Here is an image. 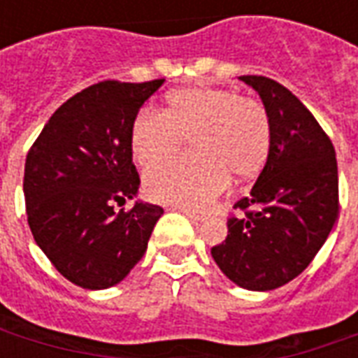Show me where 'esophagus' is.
<instances>
[{
	"label": "esophagus",
	"instance_id": "esophagus-1",
	"mask_svg": "<svg viewBox=\"0 0 358 358\" xmlns=\"http://www.w3.org/2000/svg\"><path fill=\"white\" fill-rule=\"evenodd\" d=\"M182 213H184V215H186V217L189 218V220H192L194 224H199V222H203V220H205V217H203V215H197V213H194V210L182 209Z\"/></svg>",
	"mask_w": 358,
	"mask_h": 358
}]
</instances>
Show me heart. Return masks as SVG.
Returning a JSON list of instances; mask_svg holds the SVG:
<instances>
[{
  "label": "heart",
  "instance_id": "1",
  "mask_svg": "<svg viewBox=\"0 0 358 358\" xmlns=\"http://www.w3.org/2000/svg\"><path fill=\"white\" fill-rule=\"evenodd\" d=\"M166 113L140 110L130 128V151L140 166L170 156L184 137L195 156L165 162L145 172L153 201L203 209L230 184V174L251 178L270 153L268 113L263 103L232 90L184 88L166 97Z\"/></svg>",
  "mask_w": 358,
  "mask_h": 358
}]
</instances>
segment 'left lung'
Here are the masks:
<instances>
[{"label":"left lung","mask_w":358,"mask_h":358,"mask_svg":"<svg viewBox=\"0 0 358 358\" xmlns=\"http://www.w3.org/2000/svg\"><path fill=\"white\" fill-rule=\"evenodd\" d=\"M259 92L272 141L248 197L234 205L228 236L210 249L234 284L266 292L299 276L322 248L339 213L338 161L313 113L266 76H240Z\"/></svg>","instance_id":"obj_1"}]
</instances>
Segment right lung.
Here are the masks:
<instances>
[{
	"label": "right lung",
	"mask_w": 358,
	"mask_h": 358,
	"mask_svg": "<svg viewBox=\"0 0 358 358\" xmlns=\"http://www.w3.org/2000/svg\"><path fill=\"white\" fill-rule=\"evenodd\" d=\"M163 82L103 80L82 90L51 115L28 151V226L51 264L84 289L124 280L163 215L141 201L115 210L138 194L130 128Z\"/></svg>",
	"instance_id": "add662e5"
}]
</instances>
